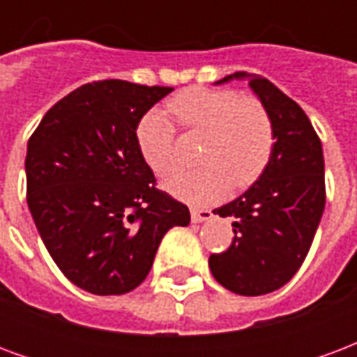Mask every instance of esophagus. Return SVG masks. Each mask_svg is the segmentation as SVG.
Masks as SVG:
<instances>
[{"label":"esophagus","instance_id":"34e87169","mask_svg":"<svg viewBox=\"0 0 357 357\" xmlns=\"http://www.w3.org/2000/svg\"><path fill=\"white\" fill-rule=\"evenodd\" d=\"M210 218H212V212H210V210L191 208V222H193V224H201V222L210 220Z\"/></svg>","mask_w":357,"mask_h":357}]
</instances>
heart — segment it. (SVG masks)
I'll list each match as a JSON object with an SVG mask.
<instances>
[{"mask_svg":"<svg viewBox=\"0 0 357 357\" xmlns=\"http://www.w3.org/2000/svg\"><path fill=\"white\" fill-rule=\"evenodd\" d=\"M168 112L181 130L202 133L193 170L176 174L166 191L191 204L222 199L229 187L247 189L268 168L275 130L260 99L241 97L233 89L189 88L168 101ZM135 141L156 176H170L178 168L176 128L160 110H151L135 128Z\"/></svg>","mask_w":357,"mask_h":357,"instance_id":"heart-1","label":"heart"}]
</instances>
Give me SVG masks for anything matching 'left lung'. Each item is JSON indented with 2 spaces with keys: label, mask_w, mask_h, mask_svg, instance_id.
Returning <instances> with one entry per match:
<instances>
[{
  "label": "left lung",
  "mask_w": 357,
  "mask_h": 357,
  "mask_svg": "<svg viewBox=\"0 0 357 357\" xmlns=\"http://www.w3.org/2000/svg\"><path fill=\"white\" fill-rule=\"evenodd\" d=\"M247 78L266 105L275 130V147L262 178L214 214L233 220L231 247L208 258L212 275L227 291L260 296L289 283L306 258L325 208L321 141L296 101L262 76Z\"/></svg>",
  "instance_id": "left-lung-1"
}]
</instances>
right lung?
I'll return each instance as SVG.
<instances>
[{"mask_svg":"<svg viewBox=\"0 0 357 357\" xmlns=\"http://www.w3.org/2000/svg\"><path fill=\"white\" fill-rule=\"evenodd\" d=\"M172 89L84 84L55 102L28 139L30 214L59 269L91 294L133 291L166 231L189 225V208L156 189L135 141L143 114Z\"/></svg>","mask_w":357,"mask_h":357,"instance_id":"obj_1","label":"right lung"}]
</instances>
